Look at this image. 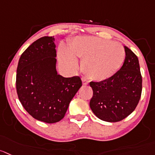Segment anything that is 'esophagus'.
Instances as JSON below:
<instances>
[{
    "instance_id": "1",
    "label": "esophagus",
    "mask_w": 155,
    "mask_h": 155,
    "mask_svg": "<svg viewBox=\"0 0 155 155\" xmlns=\"http://www.w3.org/2000/svg\"><path fill=\"white\" fill-rule=\"evenodd\" d=\"M82 83H83L84 85H87L89 84V81L84 78H82Z\"/></svg>"
}]
</instances>
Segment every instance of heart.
<instances>
[{
    "mask_svg": "<svg viewBox=\"0 0 155 155\" xmlns=\"http://www.w3.org/2000/svg\"><path fill=\"white\" fill-rule=\"evenodd\" d=\"M68 48L61 45L58 51L62 64L73 69L78 66L76 57L81 58L84 73L94 81H103L114 74L126 57L123 45L95 36L78 37L69 43Z\"/></svg>",
    "mask_w": 155,
    "mask_h": 155,
    "instance_id": "obj_1",
    "label": "heart"
}]
</instances>
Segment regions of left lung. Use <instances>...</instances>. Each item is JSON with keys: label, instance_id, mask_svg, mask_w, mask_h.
Returning a JSON list of instances; mask_svg holds the SVG:
<instances>
[{"label": "left lung", "instance_id": "left-lung-1", "mask_svg": "<svg viewBox=\"0 0 155 155\" xmlns=\"http://www.w3.org/2000/svg\"><path fill=\"white\" fill-rule=\"evenodd\" d=\"M123 65L115 74L100 82L91 81L90 107L101 120L116 123L135 110L141 98L142 78L138 57L128 47Z\"/></svg>", "mask_w": 155, "mask_h": 155}]
</instances>
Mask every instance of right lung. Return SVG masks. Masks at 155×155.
<instances>
[{"label":"right lung","mask_w":155,"mask_h":155,"mask_svg":"<svg viewBox=\"0 0 155 155\" xmlns=\"http://www.w3.org/2000/svg\"><path fill=\"white\" fill-rule=\"evenodd\" d=\"M54 42V36H44L32 42L20 56L16 78L23 107L34 119L46 123L64 118L82 86L78 76L64 78L58 74Z\"/></svg>","instance_id":"right-lung-1"}]
</instances>
